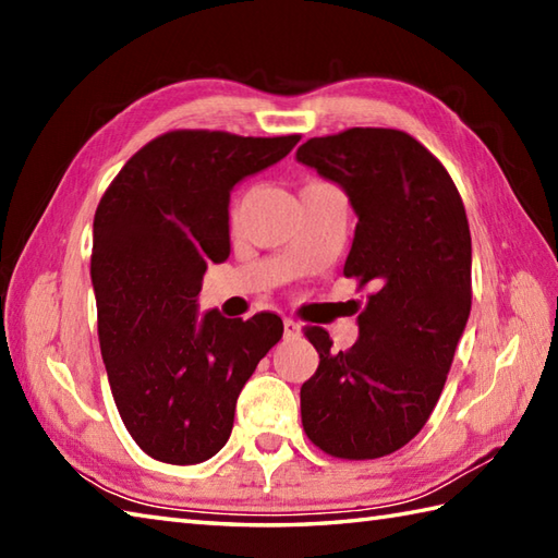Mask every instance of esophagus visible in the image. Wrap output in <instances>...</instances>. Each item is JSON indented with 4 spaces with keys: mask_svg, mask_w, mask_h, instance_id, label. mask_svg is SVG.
Instances as JSON below:
<instances>
[{
    "mask_svg": "<svg viewBox=\"0 0 558 558\" xmlns=\"http://www.w3.org/2000/svg\"><path fill=\"white\" fill-rule=\"evenodd\" d=\"M282 328H286V338H298L302 333V326L298 322H292V318H286Z\"/></svg>",
    "mask_w": 558,
    "mask_h": 558,
    "instance_id": "34e87169",
    "label": "esophagus"
}]
</instances>
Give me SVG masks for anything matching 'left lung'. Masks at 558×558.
Returning a JSON list of instances; mask_svg holds the SVG:
<instances>
[{"mask_svg":"<svg viewBox=\"0 0 558 558\" xmlns=\"http://www.w3.org/2000/svg\"><path fill=\"white\" fill-rule=\"evenodd\" d=\"M294 158L348 194L357 228L342 272L376 290L348 352L330 350L324 328H306L318 369L300 390L304 432L328 456L381 458L429 420L465 330V206L444 165L398 129L316 136Z\"/></svg>","mask_w":558,"mask_h":558,"instance_id":"left-lung-1","label":"left lung"}]
</instances>
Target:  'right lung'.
Masks as SVG:
<instances>
[{"label":"right lung","instance_id":"1","mask_svg":"<svg viewBox=\"0 0 558 558\" xmlns=\"http://www.w3.org/2000/svg\"><path fill=\"white\" fill-rule=\"evenodd\" d=\"M300 136L168 132L114 177L93 220L90 278L114 405L144 453L196 465L228 444L248 376L282 338L276 314H198L210 264L230 256V194Z\"/></svg>","mask_w":558,"mask_h":558}]
</instances>
